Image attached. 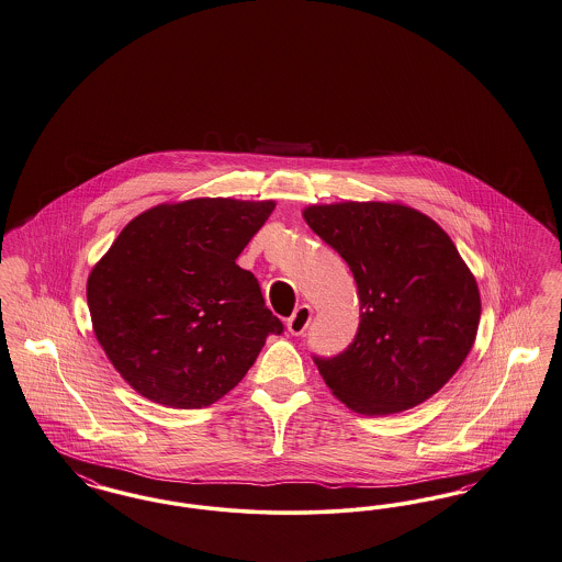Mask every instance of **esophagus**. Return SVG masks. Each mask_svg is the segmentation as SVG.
<instances>
[{"label":"esophagus","mask_w":562,"mask_h":562,"mask_svg":"<svg viewBox=\"0 0 562 562\" xmlns=\"http://www.w3.org/2000/svg\"><path fill=\"white\" fill-rule=\"evenodd\" d=\"M312 307L310 305H299L296 310H294V314L289 317V322H286V326H289V333L294 335V337H301L307 328H310V322H312Z\"/></svg>","instance_id":"34e87169"}]
</instances>
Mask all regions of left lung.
Segmentation results:
<instances>
[{"mask_svg":"<svg viewBox=\"0 0 562 562\" xmlns=\"http://www.w3.org/2000/svg\"><path fill=\"white\" fill-rule=\"evenodd\" d=\"M303 217L353 271L360 326L335 358L314 356L353 412L384 416L427 402L458 372L476 337V280L448 234L397 202L314 204Z\"/></svg>","mask_w":562,"mask_h":562,"instance_id":"obj_1","label":"left lung"}]
</instances>
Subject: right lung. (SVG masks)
I'll list each match as a JSON object with an SVG mask.
<instances>
[{
	"mask_svg": "<svg viewBox=\"0 0 562 562\" xmlns=\"http://www.w3.org/2000/svg\"><path fill=\"white\" fill-rule=\"evenodd\" d=\"M273 201L194 199L144 211L88 280L98 342L139 395L206 407L245 379L282 322L236 266Z\"/></svg>",
	"mask_w": 562,
	"mask_h": 562,
	"instance_id": "right-lung-1",
	"label": "right lung"
}]
</instances>
